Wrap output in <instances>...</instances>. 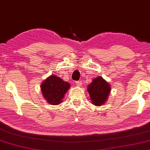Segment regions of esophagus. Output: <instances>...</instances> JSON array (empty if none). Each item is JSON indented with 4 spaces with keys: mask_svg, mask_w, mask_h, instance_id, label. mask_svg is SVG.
Here are the masks:
<instances>
[{
    "mask_svg": "<svg viewBox=\"0 0 150 150\" xmlns=\"http://www.w3.org/2000/svg\"><path fill=\"white\" fill-rule=\"evenodd\" d=\"M82 81H77V82H75V84H76V86H82Z\"/></svg>",
    "mask_w": 150,
    "mask_h": 150,
    "instance_id": "esophagus-1",
    "label": "esophagus"
}]
</instances>
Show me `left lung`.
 I'll list each match as a JSON object with an SVG mask.
<instances>
[{"label":"left lung","instance_id":"8db88e82","mask_svg":"<svg viewBox=\"0 0 150 150\" xmlns=\"http://www.w3.org/2000/svg\"><path fill=\"white\" fill-rule=\"evenodd\" d=\"M87 91L91 103L96 106H100L108 100L111 86L102 77H97L87 86Z\"/></svg>","mask_w":150,"mask_h":150}]
</instances>
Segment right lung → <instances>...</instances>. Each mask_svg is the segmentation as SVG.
Here are the masks:
<instances>
[{
    "label": "right lung",
    "mask_w": 150,
    "mask_h": 150,
    "mask_svg": "<svg viewBox=\"0 0 150 150\" xmlns=\"http://www.w3.org/2000/svg\"><path fill=\"white\" fill-rule=\"evenodd\" d=\"M70 87V83L54 75L47 77L40 84L43 97L48 103L52 105L62 103V99Z\"/></svg>",
    "instance_id": "obj_1"
}]
</instances>
